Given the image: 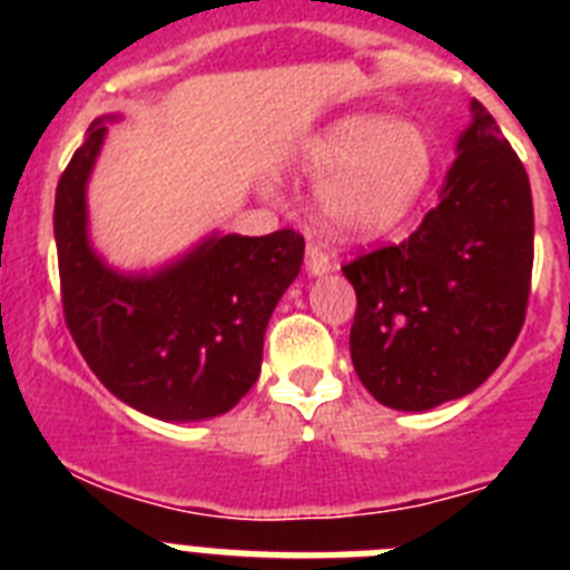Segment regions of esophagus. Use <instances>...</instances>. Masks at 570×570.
<instances>
[{
    "mask_svg": "<svg viewBox=\"0 0 570 570\" xmlns=\"http://www.w3.org/2000/svg\"><path fill=\"white\" fill-rule=\"evenodd\" d=\"M334 268H336V262L322 250L320 242H308V250H305V271H308L311 276H322Z\"/></svg>",
    "mask_w": 570,
    "mask_h": 570,
    "instance_id": "34e87169",
    "label": "esophagus"
}]
</instances>
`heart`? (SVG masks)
<instances>
[{"mask_svg":"<svg viewBox=\"0 0 570 570\" xmlns=\"http://www.w3.org/2000/svg\"><path fill=\"white\" fill-rule=\"evenodd\" d=\"M434 145L411 119L345 114L305 136L294 165L322 183L320 216L336 236H376L402 223L434 176Z\"/></svg>","mask_w":570,"mask_h":570,"instance_id":"heart-1","label":"heart"}]
</instances>
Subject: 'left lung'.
I'll return each mask as SVG.
<instances>
[{
	"label": "left lung",
	"mask_w": 570,
	"mask_h": 570,
	"mask_svg": "<svg viewBox=\"0 0 570 570\" xmlns=\"http://www.w3.org/2000/svg\"><path fill=\"white\" fill-rule=\"evenodd\" d=\"M531 268L528 174L473 99L440 205L405 242L342 268L356 291L351 360L362 385L396 411L476 391L520 336Z\"/></svg>",
	"instance_id": "obj_1"
}]
</instances>
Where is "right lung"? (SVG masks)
<instances>
[{
    "mask_svg": "<svg viewBox=\"0 0 570 570\" xmlns=\"http://www.w3.org/2000/svg\"><path fill=\"white\" fill-rule=\"evenodd\" d=\"M102 116L57 185L53 234L68 331L90 371L125 405L165 422L210 420L254 387L265 328L302 268L296 230L210 234L150 274L110 268L88 236V179Z\"/></svg>",
    "mask_w": 570,
    "mask_h": 570,
    "instance_id": "add662e5",
    "label": "right lung"
}]
</instances>
